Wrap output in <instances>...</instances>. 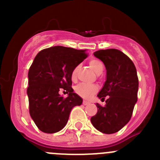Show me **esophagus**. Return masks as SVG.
Segmentation results:
<instances>
[{"label": "esophagus", "instance_id": "esophagus-1", "mask_svg": "<svg viewBox=\"0 0 160 160\" xmlns=\"http://www.w3.org/2000/svg\"><path fill=\"white\" fill-rule=\"evenodd\" d=\"M83 105H88V104H90V102H88V101H83Z\"/></svg>", "mask_w": 160, "mask_h": 160}]
</instances>
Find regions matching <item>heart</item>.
<instances>
[{
	"label": "heart",
	"instance_id": "b5f03b06",
	"mask_svg": "<svg viewBox=\"0 0 160 160\" xmlns=\"http://www.w3.org/2000/svg\"><path fill=\"white\" fill-rule=\"evenodd\" d=\"M89 65L92 68V70L98 74H101L104 70V65H103L101 61L98 60V59H91L89 62ZM77 71H78V67H75L73 70L72 71L71 77H72V80L75 79L76 77H77ZM97 90H98L97 88L93 85H88L85 84V83L78 84L75 88L76 93L80 95V97H82V98H85V99H89V98H91L96 93Z\"/></svg>",
	"mask_w": 160,
	"mask_h": 160
}]
</instances>
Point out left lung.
I'll return each mask as SVG.
<instances>
[{
	"instance_id": "left-lung-1",
	"label": "left lung",
	"mask_w": 160,
	"mask_h": 160,
	"mask_svg": "<svg viewBox=\"0 0 160 160\" xmlns=\"http://www.w3.org/2000/svg\"><path fill=\"white\" fill-rule=\"evenodd\" d=\"M93 55L106 68V80L98 97L101 100L107 97V99L103 107L97 103L98 112L90 122L102 133H115L129 122L137 102V71L133 62L120 50L101 49Z\"/></svg>"
}]
</instances>
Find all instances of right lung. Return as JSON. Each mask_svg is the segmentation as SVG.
<instances>
[{
    "label": "right lung",
    "mask_w": 160,
    "mask_h": 160,
    "mask_svg": "<svg viewBox=\"0 0 160 160\" xmlns=\"http://www.w3.org/2000/svg\"><path fill=\"white\" fill-rule=\"evenodd\" d=\"M87 50L54 46L40 51L28 71L27 94L31 118L45 133L62 130L72 108L81 105L83 99L71 88V73L88 56ZM60 88L69 93L60 96Z\"/></svg>",
    "instance_id": "add662e5"
}]
</instances>
